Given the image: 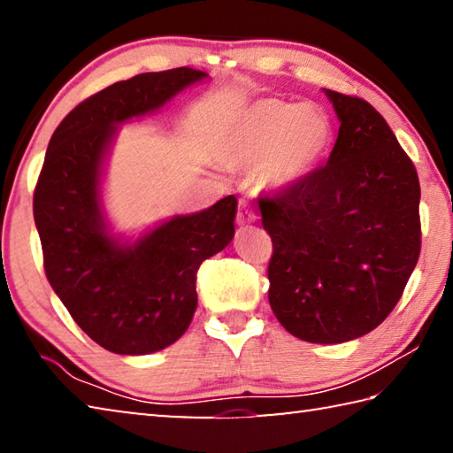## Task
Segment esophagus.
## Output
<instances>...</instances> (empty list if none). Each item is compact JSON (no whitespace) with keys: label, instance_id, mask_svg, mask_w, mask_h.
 <instances>
[{"label":"esophagus","instance_id":"1","mask_svg":"<svg viewBox=\"0 0 453 453\" xmlns=\"http://www.w3.org/2000/svg\"><path fill=\"white\" fill-rule=\"evenodd\" d=\"M235 221L240 226H248V224H254V221H256V213H254V210L250 208L248 202H240V208H237Z\"/></svg>","mask_w":453,"mask_h":453}]
</instances>
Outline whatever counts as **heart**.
<instances>
[{
    "instance_id": "1",
    "label": "heart",
    "mask_w": 453,
    "mask_h": 453,
    "mask_svg": "<svg viewBox=\"0 0 453 453\" xmlns=\"http://www.w3.org/2000/svg\"><path fill=\"white\" fill-rule=\"evenodd\" d=\"M334 140L332 121L316 105L262 97L229 129L226 157L259 167L264 186L289 189L318 170Z\"/></svg>"
}]
</instances>
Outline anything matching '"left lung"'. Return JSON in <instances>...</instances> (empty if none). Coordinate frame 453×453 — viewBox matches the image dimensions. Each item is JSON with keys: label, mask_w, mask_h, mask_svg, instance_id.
I'll use <instances>...</instances> for the list:
<instances>
[{"label": "left lung", "mask_w": 453, "mask_h": 453, "mask_svg": "<svg viewBox=\"0 0 453 453\" xmlns=\"http://www.w3.org/2000/svg\"><path fill=\"white\" fill-rule=\"evenodd\" d=\"M324 91L340 119L327 164L259 211L275 318L303 342L343 343L392 313L418 264L419 180L370 104Z\"/></svg>", "instance_id": "obj_1"}]
</instances>
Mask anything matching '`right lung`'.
<instances>
[{"label":"right lung","instance_id":"right-lung-1","mask_svg":"<svg viewBox=\"0 0 453 453\" xmlns=\"http://www.w3.org/2000/svg\"><path fill=\"white\" fill-rule=\"evenodd\" d=\"M203 80L205 72L175 67L113 83L67 113L45 151L34 194L45 275L75 324L113 354L145 356L178 342L197 308L199 265L234 240V196L135 240L113 234L104 210L118 126Z\"/></svg>","mask_w":453,"mask_h":453}]
</instances>
